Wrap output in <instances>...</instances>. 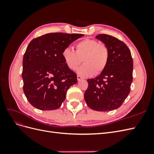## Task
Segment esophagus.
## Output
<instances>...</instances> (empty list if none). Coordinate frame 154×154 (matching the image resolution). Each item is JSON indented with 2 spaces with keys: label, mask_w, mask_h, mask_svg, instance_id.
<instances>
[{
  "label": "esophagus",
  "mask_w": 154,
  "mask_h": 154,
  "mask_svg": "<svg viewBox=\"0 0 154 154\" xmlns=\"http://www.w3.org/2000/svg\"><path fill=\"white\" fill-rule=\"evenodd\" d=\"M82 79H83L82 76H81L80 75H78L77 76V80H78V81H80L81 80H82Z\"/></svg>",
  "instance_id": "1"
}]
</instances>
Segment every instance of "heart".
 <instances>
[{"label":"heart","instance_id":"b5f03b06","mask_svg":"<svg viewBox=\"0 0 154 154\" xmlns=\"http://www.w3.org/2000/svg\"><path fill=\"white\" fill-rule=\"evenodd\" d=\"M75 51L64 49L62 57L67 67L76 70L82 62L84 65L78 69V73L83 77L99 75L106 69L109 60V49L104 44L95 39L87 38L75 45Z\"/></svg>","mask_w":154,"mask_h":154}]
</instances>
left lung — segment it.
<instances>
[{
    "instance_id": "left-lung-1",
    "label": "left lung",
    "mask_w": 154,
    "mask_h": 154,
    "mask_svg": "<svg viewBox=\"0 0 154 154\" xmlns=\"http://www.w3.org/2000/svg\"><path fill=\"white\" fill-rule=\"evenodd\" d=\"M109 49V60L105 71L95 78L88 79L84 98L87 106L96 111H110L122 105L130 91L133 60L123 42L100 34L96 36Z\"/></svg>"
}]
</instances>
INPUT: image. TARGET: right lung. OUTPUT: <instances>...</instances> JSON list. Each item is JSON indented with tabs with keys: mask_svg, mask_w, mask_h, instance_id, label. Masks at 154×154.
Wrapping results in <instances>:
<instances>
[{
	"mask_svg": "<svg viewBox=\"0 0 154 154\" xmlns=\"http://www.w3.org/2000/svg\"><path fill=\"white\" fill-rule=\"evenodd\" d=\"M83 34L53 32L31 41L23 58V90L29 103L42 110L61 106L76 74L64 62L62 51Z\"/></svg>",
	"mask_w": 154,
	"mask_h": 154,
	"instance_id": "add662e5",
	"label": "right lung"
}]
</instances>
